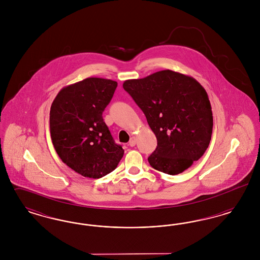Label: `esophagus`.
<instances>
[{"mask_svg": "<svg viewBox=\"0 0 260 260\" xmlns=\"http://www.w3.org/2000/svg\"><path fill=\"white\" fill-rule=\"evenodd\" d=\"M136 144V138L135 136H133L132 138H131V140H129V142H128V145L129 146H132V147H134L135 145Z\"/></svg>", "mask_w": 260, "mask_h": 260, "instance_id": "34e87169", "label": "esophagus"}]
</instances>
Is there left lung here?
<instances>
[{"instance_id": "obj_1", "label": "left lung", "mask_w": 260, "mask_h": 260, "mask_svg": "<svg viewBox=\"0 0 260 260\" xmlns=\"http://www.w3.org/2000/svg\"><path fill=\"white\" fill-rule=\"evenodd\" d=\"M124 90L143 111L157 137L150 166L171 175L183 173L209 147L212 112L206 89L194 78L162 70L126 80Z\"/></svg>"}]
</instances>
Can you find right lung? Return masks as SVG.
I'll return each instance as SVG.
<instances>
[{"instance_id":"right-lung-1","label":"right lung","mask_w":260,"mask_h":260,"mask_svg":"<svg viewBox=\"0 0 260 260\" xmlns=\"http://www.w3.org/2000/svg\"><path fill=\"white\" fill-rule=\"evenodd\" d=\"M117 86L108 79L87 78L63 87L51 104L54 149L64 164L85 177L111 173L124 156L102 118Z\"/></svg>"}]
</instances>
